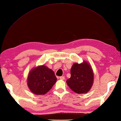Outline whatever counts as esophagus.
I'll return each mask as SVG.
<instances>
[{
	"instance_id": "esophagus-1",
	"label": "esophagus",
	"mask_w": 121,
	"mask_h": 121,
	"mask_svg": "<svg viewBox=\"0 0 121 121\" xmlns=\"http://www.w3.org/2000/svg\"><path fill=\"white\" fill-rule=\"evenodd\" d=\"M60 80H65V77L64 76H61V77H60V78H59Z\"/></svg>"
}]
</instances>
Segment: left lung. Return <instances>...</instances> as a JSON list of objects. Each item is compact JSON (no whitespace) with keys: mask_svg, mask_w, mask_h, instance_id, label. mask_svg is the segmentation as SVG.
<instances>
[{"mask_svg":"<svg viewBox=\"0 0 121 121\" xmlns=\"http://www.w3.org/2000/svg\"><path fill=\"white\" fill-rule=\"evenodd\" d=\"M94 81V73L88 62L75 63L71 69V77L67 80L69 87L75 92L84 94L89 92Z\"/></svg>","mask_w":121,"mask_h":121,"instance_id":"8db88e82","label":"left lung"}]
</instances>
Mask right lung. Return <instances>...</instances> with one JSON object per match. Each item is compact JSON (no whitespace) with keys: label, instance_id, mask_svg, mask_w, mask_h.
<instances>
[{"label":"right lung","instance_id":"right-lung-1","mask_svg":"<svg viewBox=\"0 0 121 121\" xmlns=\"http://www.w3.org/2000/svg\"><path fill=\"white\" fill-rule=\"evenodd\" d=\"M56 80L52 69L42 65L31 69L28 76L27 85L33 93L44 95L52 89Z\"/></svg>","mask_w":121,"mask_h":121}]
</instances>
